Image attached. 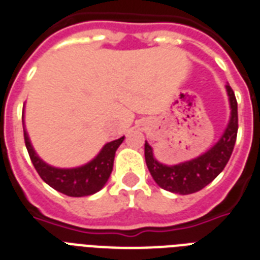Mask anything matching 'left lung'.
Returning a JSON list of instances; mask_svg holds the SVG:
<instances>
[{"label":"left lung","mask_w":260,"mask_h":260,"mask_svg":"<svg viewBox=\"0 0 260 260\" xmlns=\"http://www.w3.org/2000/svg\"><path fill=\"white\" fill-rule=\"evenodd\" d=\"M225 89L231 106L230 122L220 140L206 152L187 162L167 166L155 159L152 147L146 142L144 156L147 167L154 181L162 189L182 196L196 193L209 185L224 170L232 155L238 136V102L232 87L226 85Z\"/></svg>","instance_id":"obj_1"}]
</instances>
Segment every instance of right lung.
<instances>
[{
    "instance_id": "obj_1",
    "label": "right lung",
    "mask_w": 260,
    "mask_h": 260,
    "mask_svg": "<svg viewBox=\"0 0 260 260\" xmlns=\"http://www.w3.org/2000/svg\"><path fill=\"white\" fill-rule=\"evenodd\" d=\"M24 140L29 158L40 178L52 189L70 197H85L97 193L105 186L113 170V160L116 151L124 140V136L113 142L106 143L94 159L86 165L73 169H59L46 163L32 147L24 121Z\"/></svg>"
}]
</instances>
